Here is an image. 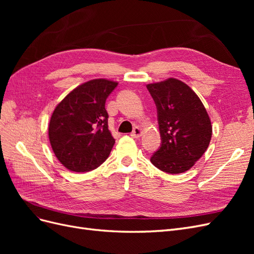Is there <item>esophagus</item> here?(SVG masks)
Segmentation results:
<instances>
[{
	"instance_id": "1",
	"label": "esophagus",
	"mask_w": 254,
	"mask_h": 254,
	"mask_svg": "<svg viewBox=\"0 0 254 254\" xmlns=\"http://www.w3.org/2000/svg\"><path fill=\"white\" fill-rule=\"evenodd\" d=\"M141 134H142V130H141V128L140 127H135L134 129H133V131L131 132V135L132 137H134V139H139V137L141 136Z\"/></svg>"
}]
</instances>
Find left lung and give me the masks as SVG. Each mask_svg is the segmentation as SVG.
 <instances>
[{"label": "left lung", "mask_w": 254, "mask_h": 254, "mask_svg": "<svg viewBox=\"0 0 254 254\" xmlns=\"http://www.w3.org/2000/svg\"><path fill=\"white\" fill-rule=\"evenodd\" d=\"M155 101L161 145L150 162L168 174L189 171L210 144L212 125L203 104L188 84L168 78L147 84Z\"/></svg>", "instance_id": "left-lung-1"}]
</instances>
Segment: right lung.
<instances>
[{
  "label": "right lung",
  "instance_id": "obj_1",
  "mask_svg": "<svg viewBox=\"0 0 254 254\" xmlns=\"http://www.w3.org/2000/svg\"><path fill=\"white\" fill-rule=\"evenodd\" d=\"M118 82L93 79L68 93L54 110L49 137L54 153L67 170H95L109 157L115 143L108 129L106 99Z\"/></svg>",
  "mask_w": 254,
  "mask_h": 254
}]
</instances>
